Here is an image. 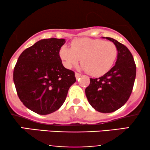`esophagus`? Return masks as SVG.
<instances>
[{
	"label": "esophagus",
	"mask_w": 150,
	"mask_h": 150,
	"mask_svg": "<svg viewBox=\"0 0 150 150\" xmlns=\"http://www.w3.org/2000/svg\"><path fill=\"white\" fill-rule=\"evenodd\" d=\"M81 74L80 73H75V77H76V79H78L79 77L81 76Z\"/></svg>",
	"instance_id": "1"
}]
</instances>
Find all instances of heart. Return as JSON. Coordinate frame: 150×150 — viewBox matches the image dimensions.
Returning a JSON list of instances; mask_svg holds the SVG:
<instances>
[{
    "mask_svg": "<svg viewBox=\"0 0 150 150\" xmlns=\"http://www.w3.org/2000/svg\"><path fill=\"white\" fill-rule=\"evenodd\" d=\"M60 57L68 68L76 65L81 59L82 68L94 77L107 73L114 65L118 49L114 43L99 39L80 38L73 41L71 48L63 46Z\"/></svg>",
    "mask_w": 150,
    "mask_h": 150,
    "instance_id": "heart-1",
    "label": "heart"
}]
</instances>
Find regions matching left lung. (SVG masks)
<instances>
[{"mask_svg":"<svg viewBox=\"0 0 150 150\" xmlns=\"http://www.w3.org/2000/svg\"><path fill=\"white\" fill-rule=\"evenodd\" d=\"M118 49L116 65L99 78H90L85 89L89 103L96 111L111 113L124 105L131 94L136 76L133 56L125 45L114 39L106 37Z\"/></svg>","mask_w":150,"mask_h":150,"instance_id":"1","label":"left lung"}]
</instances>
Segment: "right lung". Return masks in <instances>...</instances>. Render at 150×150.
<instances>
[{
  "label": "right lung",
  "mask_w": 150,
  "mask_h": 150,
  "mask_svg": "<svg viewBox=\"0 0 150 150\" xmlns=\"http://www.w3.org/2000/svg\"><path fill=\"white\" fill-rule=\"evenodd\" d=\"M65 39L39 41L19 56L13 81L19 99L27 108L41 115L57 111L76 81L75 73L62 63L59 51Z\"/></svg>",
  "instance_id": "1"
}]
</instances>
